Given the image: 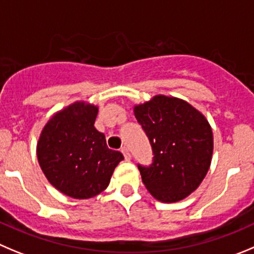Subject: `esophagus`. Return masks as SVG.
Masks as SVG:
<instances>
[{
	"mask_svg": "<svg viewBox=\"0 0 254 254\" xmlns=\"http://www.w3.org/2000/svg\"><path fill=\"white\" fill-rule=\"evenodd\" d=\"M122 153L124 154L125 160H130V153H129V149H127V146H123V148H122Z\"/></svg>",
	"mask_w": 254,
	"mask_h": 254,
	"instance_id": "1",
	"label": "esophagus"
}]
</instances>
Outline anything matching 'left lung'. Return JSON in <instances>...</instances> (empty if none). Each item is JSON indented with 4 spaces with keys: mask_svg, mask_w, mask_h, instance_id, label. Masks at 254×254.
<instances>
[{
    "mask_svg": "<svg viewBox=\"0 0 254 254\" xmlns=\"http://www.w3.org/2000/svg\"><path fill=\"white\" fill-rule=\"evenodd\" d=\"M134 115L154 155L149 167L138 164L143 183L160 202H179L198 188L210 167L209 123L187 101L164 95L135 106Z\"/></svg>",
    "mask_w": 254,
    "mask_h": 254,
    "instance_id": "8db88e82",
    "label": "left lung"
}]
</instances>
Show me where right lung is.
Masks as SVG:
<instances>
[{
	"label": "right lung",
	"mask_w": 254,
	"mask_h": 254,
	"mask_svg": "<svg viewBox=\"0 0 254 254\" xmlns=\"http://www.w3.org/2000/svg\"><path fill=\"white\" fill-rule=\"evenodd\" d=\"M98 106L76 101L47 122L37 143V159L47 181L65 195L89 199L110 183L124 156L106 145L95 129Z\"/></svg>",
	"instance_id": "1"
}]
</instances>
